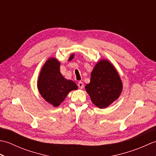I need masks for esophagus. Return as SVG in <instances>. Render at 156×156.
<instances>
[{"label": "esophagus", "instance_id": "1", "mask_svg": "<svg viewBox=\"0 0 156 156\" xmlns=\"http://www.w3.org/2000/svg\"><path fill=\"white\" fill-rule=\"evenodd\" d=\"M78 87L80 88H82L84 87V84L82 83V82H79L78 83Z\"/></svg>", "mask_w": 156, "mask_h": 156}]
</instances>
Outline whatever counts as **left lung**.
I'll list each match as a JSON object with an SVG mask.
<instances>
[{
	"instance_id": "8db88e82",
	"label": "left lung",
	"mask_w": 156,
	"mask_h": 156,
	"mask_svg": "<svg viewBox=\"0 0 156 156\" xmlns=\"http://www.w3.org/2000/svg\"><path fill=\"white\" fill-rule=\"evenodd\" d=\"M90 83L85 88L92 102L100 108H107L119 97L122 84L117 71L111 62L101 59L91 72Z\"/></svg>"
}]
</instances>
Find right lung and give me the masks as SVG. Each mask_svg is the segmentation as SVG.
<instances>
[{
    "label": "right lung",
    "mask_w": 156,
    "mask_h": 156,
    "mask_svg": "<svg viewBox=\"0 0 156 156\" xmlns=\"http://www.w3.org/2000/svg\"><path fill=\"white\" fill-rule=\"evenodd\" d=\"M72 54L69 61L74 58ZM60 63L54 58H49L39 74L37 88L45 100L54 107H58L72 90H77V85L72 80H66L60 72Z\"/></svg>",
    "instance_id": "1"
}]
</instances>
